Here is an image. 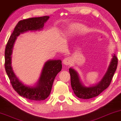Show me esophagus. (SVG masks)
Masks as SVG:
<instances>
[{
  "instance_id": "34e87169",
  "label": "esophagus",
  "mask_w": 121,
  "mask_h": 121,
  "mask_svg": "<svg viewBox=\"0 0 121 121\" xmlns=\"http://www.w3.org/2000/svg\"><path fill=\"white\" fill-rule=\"evenodd\" d=\"M71 61L70 58L67 57V58H65V59H64V60L62 61V62H63V64H64V65H69L71 64Z\"/></svg>"
}]
</instances>
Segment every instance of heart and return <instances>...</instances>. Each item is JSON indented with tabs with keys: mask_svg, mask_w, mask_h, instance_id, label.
<instances>
[{
	"mask_svg": "<svg viewBox=\"0 0 121 121\" xmlns=\"http://www.w3.org/2000/svg\"><path fill=\"white\" fill-rule=\"evenodd\" d=\"M85 29V26L80 24H74L70 25L65 32V35L67 36H71L75 35L78 32L82 31Z\"/></svg>",
	"mask_w": 121,
	"mask_h": 121,
	"instance_id": "b5f03b06",
	"label": "heart"
}]
</instances>
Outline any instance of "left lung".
Here are the masks:
<instances>
[{
  "label": "left lung",
  "mask_w": 121,
  "mask_h": 121,
  "mask_svg": "<svg viewBox=\"0 0 121 121\" xmlns=\"http://www.w3.org/2000/svg\"><path fill=\"white\" fill-rule=\"evenodd\" d=\"M112 56V58L104 77L99 83L92 86H85L80 80L79 75L76 71L71 67L69 69L71 85L73 92L77 97L82 99H91L99 96L109 86L118 64V59L115 54H113Z\"/></svg>",
  "instance_id": "obj_1"
}]
</instances>
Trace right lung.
I'll list each match as a JSON object with an SVG mask.
<instances>
[{"instance_id": "add662e5", "label": "right lung", "mask_w": 121, "mask_h": 121, "mask_svg": "<svg viewBox=\"0 0 121 121\" xmlns=\"http://www.w3.org/2000/svg\"><path fill=\"white\" fill-rule=\"evenodd\" d=\"M48 16L32 17L18 22L9 38L5 50V69L13 87L19 95L33 101H42L50 94L52 84L57 74L61 70L60 60H49L45 63L38 81L34 86L22 82L14 73L12 66V55L17 37L28 31H40L49 19Z\"/></svg>"}]
</instances>
